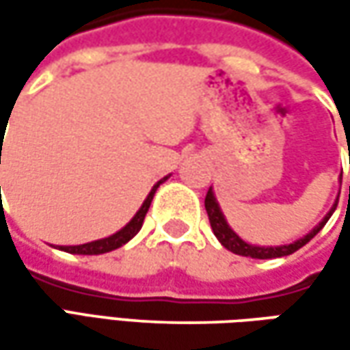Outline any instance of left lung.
<instances>
[{
  "mask_svg": "<svg viewBox=\"0 0 350 350\" xmlns=\"http://www.w3.org/2000/svg\"><path fill=\"white\" fill-rule=\"evenodd\" d=\"M349 198H350V187H349ZM204 208H206V214H208V220L210 226H212V232L214 235L218 237V241L222 243L224 247L230 249L232 253L235 255H245V257H255V259H271V257H282V255H290V253H294V251H298V249L302 247L304 243H308L314 235L321 230V226L327 222V218L323 220V222L317 226L316 230L312 232V234H308L304 239H298L296 243H292V245H284V247H276V249H265V247H251L247 243H243L237 235L226 226L224 222V216L220 208H218V204H216V200H214V195L208 193L206 196V200H204ZM331 214V212H329Z\"/></svg>",
  "mask_w": 350,
  "mask_h": 350,
  "instance_id": "8db88e82",
  "label": "left lung"
}]
</instances>
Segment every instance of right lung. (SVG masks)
<instances>
[{
    "mask_svg": "<svg viewBox=\"0 0 350 350\" xmlns=\"http://www.w3.org/2000/svg\"><path fill=\"white\" fill-rule=\"evenodd\" d=\"M150 202H152V195L148 196V200L144 202V206H142L140 212L136 214V218L128 224L122 232H118V234L113 235V237H109V239H103V241H95V243H89V245H81V247H64V249H68V251H72V253H89V255H99V253H105V251H111V249H116V247H120V245H124L128 239H132V237L136 235V232L140 230L142 220H144V216H146V212H148Z\"/></svg>",
    "mask_w": 350,
    "mask_h": 350,
    "instance_id": "add662e5",
    "label": "right lung"
}]
</instances>
